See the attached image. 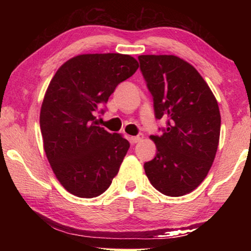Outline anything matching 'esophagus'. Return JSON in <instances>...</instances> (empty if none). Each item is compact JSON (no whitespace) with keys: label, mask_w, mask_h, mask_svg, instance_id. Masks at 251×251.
<instances>
[{"label":"esophagus","mask_w":251,"mask_h":251,"mask_svg":"<svg viewBox=\"0 0 251 251\" xmlns=\"http://www.w3.org/2000/svg\"><path fill=\"white\" fill-rule=\"evenodd\" d=\"M142 139H143V136H133V137H131V138H130V140H131V143H133V144L139 143Z\"/></svg>","instance_id":"obj_1"}]
</instances>
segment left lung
<instances>
[{
  "mask_svg": "<svg viewBox=\"0 0 251 251\" xmlns=\"http://www.w3.org/2000/svg\"><path fill=\"white\" fill-rule=\"evenodd\" d=\"M138 59L156 119L167 120L162 135L150 137L157 152L144 169L157 191L181 197L204 180L215 160L221 135L218 102L186 60L174 54H142Z\"/></svg>",
  "mask_w": 251,
  "mask_h": 251,
  "instance_id": "1",
  "label": "left lung"
}]
</instances>
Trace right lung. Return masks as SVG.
I'll list each match as a JSON object with an SVG mask.
<instances>
[{"label": "right lung", "mask_w": 251, "mask_h": 251, "mask_svg": "<svg viewBox=\"0 0 251 251\" xmlns=\"http://www.w3.org/2000/svg\"><path fill=\"white\" fill-rule=\"evenodd\" d=\"M138 67L129 54H78L48 85L40 112L43 149L58 181L75 197H98L119 173L130 144L99 126L96 115Z\"/></svg>", "instance_id": "obj_1"}]
</instances>
